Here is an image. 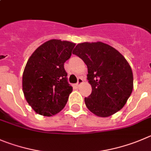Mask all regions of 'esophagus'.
<instances>
[{
	"instance_id": "34e87169",
	"label": "esophagus",
	"mask_w": 151,
	"mask_h": 151,
	"mask_svg": "<svg viewBox=\"0 0 151 151\" xmlns=\"http://www.w3.org/2000/svg\"><path fill=\"white\" fill-rule=\"evenodd\" d=\"M83 83V80L81 77H80V78H78V80H77V84H76V86H77V87L80 86Z\"/></svg>"
}]
</instances>
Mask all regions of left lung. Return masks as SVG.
<instances>
[{"label":"left lung","mask_w":151,"mask_h":151,"mask_svg":"<svg viewBox=\"0 0 151 151\" xmlns=\"http://www.w3.org/2000/svg\"><path fill=\"white\" fill-rule=\"evenodd\" d=\"M73 54L88 68L87 80L92 91L84 101L88 110L102 118L121 110L133 88V71L123 55L101 42L78 44Z\"/></svg>","instance_id":"left-lung-1"}]
</instances>
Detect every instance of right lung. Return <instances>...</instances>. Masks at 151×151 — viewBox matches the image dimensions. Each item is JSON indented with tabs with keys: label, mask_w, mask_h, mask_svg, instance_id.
Returning <instances> with one entry per match:
<instances>
[{
	"label": "right lung",
	"mask_w": 151,
	"mask_h": 151,
	"mask_svg": "<svg viewBox=\"0 0 151 151\" xmlns=\"http://www.w3.org/2000/svg\"><path fill=\"white\" fill-rule=\"evenodd\" d=\"M76 44L51 39L42 44L27 60L22 77L25 99L39 115L52 116L65 107L72 86L64 63Z\"/></svg>",
	"instance_id": "right-lung-1"
}]
</instances>
